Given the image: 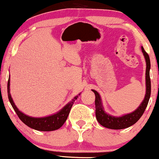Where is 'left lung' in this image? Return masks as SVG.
Returning <instances> with one entry per match:
<instances>
[{
	"label": "left lung",
	"instance_id": "1",
	"mask_svg": "<svg viewBox=\"0 0 159 159\" xmlns=\"http://www.w3.org/2000/svg\"><path fill=\"white\" fill-rule=\"evenodd\" d=\"M142 51L143 53L144 57L146 62V96L143 101L138 109H136L130 114H127L121 117H113L109 115L106 114L103 110V106L101 102V99L99 94L96 90H92L95 93V106H96V118L97 121L102 126L109 129H114V130H119V129L127 128L128 127L134 125L141 116H143L145 111L146 106L148 105L149 98L151 94V81L150 76H149V70H150V60L148 53L145 51L143 48L142 47Z\"/></svg>",
	"mask_w": 159,
	"mask_h": 159
}]
</instances>
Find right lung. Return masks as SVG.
<instances>
[{
    "label": "right lung",
    "mask_w": 159,
    "mask_h": 159,
    "mask_svg": "<svg viewBox=\"0 0 159 159\" xmlns=\"http://www.w3.org/2000/svg\"><path fill=\"white\" fill-rule=\"evenodd\" d=\"M7 94L10 104H11L12 107L13 108L21 121L27 126H29V128L37 130H41V131H52V130H55L60 128L67 119L68 116L70 112L71 106L74 104V102L80 95L79 93V95L76 96L74 99H72V100L70 102H69L65 107L62 108L57 114L44 117V118H32V117H29L21 112L15 106L10 93V78H9L7 83Z\"/></svg>",
    "instance_id": "add662e5"
}]
</instances>
